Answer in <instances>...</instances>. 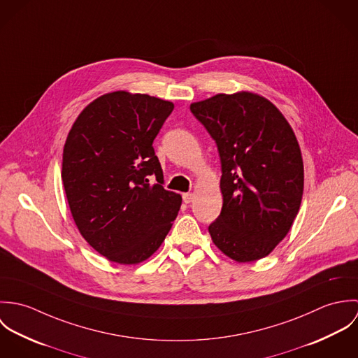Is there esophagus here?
<instances>
[{"label":"esophagus","mask_w":358,"mask_h":358,"mask_svg":"<svg viewBox=\"0 0 358 358\" xmlns=\"http://www.w3.org/2000/svg\"><path fill=\"white\" fill-rule=\"evenodd\" d=\"M193 200H194V194H193V193H185V194H183V201H185L186 204H190Z\"/></svg>","instance_id":"34e87169"}]
</instances>
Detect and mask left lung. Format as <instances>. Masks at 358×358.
Wrapping results in <instances>:
<instances>
[{
    "instance_id": "8db88e82",
    "label": "left lung",
    "mask_w": 358,
    "mask_h": 358,
    "mask_svg": "<svg viewBox=\"0 0 358 358\" xmlns=\"http://www.w3.org/2000/svg\"><path fill=\"white\" fill-rule=\"evenodd\" d=\"M216 142L223 206L208 230L213 244L238 263L268 255L299 212L305 171L287 118L248 91L217 94L190 104Z\"/></svg>"
}]
</instances>
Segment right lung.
<instances>
[{
    "label": "right lung",
    "mask_w": 358,
    "mask_h": 358,
    "mask_svg": "<svg viewBox=\"0 0 358 358\" xmlns=\"http://www.w3.org/2000/svg\"><path fill=\"white\" fill-rule=\"evenodd\" d=\"M173 103L114 91L76 118L63 148L62 180L85 241L110 262L138 264L161 247L182 197L162 187L153 141ZM154 174L157 184L147 178Z\"/></svg>",
    "instance_id": "1"
}]
</instances>
